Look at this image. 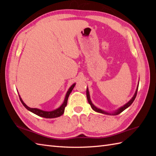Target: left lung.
Listing matches in <instances>:
<instances>
[{"label": "left lung", "mask_w": 156, "mask_h": 156, "mask_svg": "<svg viewBox=\"0 0 156 156\" xmlns=\"http://www.w3.org/2000/svg\"><path fill=\"white\" fill-rule=\"evenodd\" d=\"M138 87L139 86H137V90H136V91H135V94H134V96L133 97V98H132L130 101H129L127 104H125L123 107H121V108H119L118 110H117L115 112H114L112 114H111V113H108V112H105V111H102L101 109H100V108H97V107H96L92 103V102H91V101H90V95H89V92H88V88H87V100H88V103L90 105V106H91V107H92V108L93 109L94 111H97V112H100V113H102V114H107V115H119V114H120L121 112H122V111H123L124 110H125L126 108H127V107H129V106H130L132 103H133V101H134V100L135 99V97H136V96H137V90H138Z\"/></svg>", "instance_id": "left-lung-1"}]
</instances>
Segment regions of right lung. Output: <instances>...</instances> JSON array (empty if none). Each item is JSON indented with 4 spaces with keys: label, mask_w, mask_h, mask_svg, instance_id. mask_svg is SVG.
I'll list each match as a JSON object with an SVG mask.
<instances>
[{
    "label": "right lung",
    "mask_w": 156,
    "mask_h": 156,
    "mask_svg": "<svg viewBox=\"0 0 156 156\" xmlns=\"http://www.w3.org/2000/svg\"><path fill=\"white\" fill-rule=\"evenodd\" d=\"M75 84H73L72 87L69 88L68 91L67 92V93H66V97L64 99V101L63 102V104L62 105V106L59 108L55 109L54 111H41L40 109H38V108H30L27 107V105H26L23 101H22V99L20 98V101L22 102V104L23 105V106L29 110V111L32 112L33 113H34L35 115H37L39 117H44V118H48V119H50V118H56V117H60L61 115H63V113L64 112V110H65V107H66V105H67V102H68V99L69 94H70L72 90H73V88L75 87Z\"/></svg>",
    "instance_id": "obj_1"
}]
</instances>
